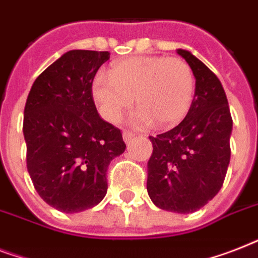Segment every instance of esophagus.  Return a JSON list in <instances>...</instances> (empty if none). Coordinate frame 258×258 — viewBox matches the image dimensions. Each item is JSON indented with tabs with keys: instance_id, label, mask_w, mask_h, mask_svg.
<instances>
[{
	"instance_id": "1",
	"label": "esophagus",
	"mask_w": 258,
	"mask_h": 258,
	"mask_svg": "<svg viewBox=\"0 0 258 258\" xmlns=\"http://www.w3.org/2000/svg\"><path fill=\"white\" fill-rule=\"evenodd\" d=\"M134 137H135V134L130 133V131H124V133H123V139H124L125 143H130Z\"/></svg>"
}]
</instances>
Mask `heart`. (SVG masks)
I'll list each match as a JSON object with an SVG mask.
<instances>
[{
    "mask_svg": "<svg viewBox=\"0 0 258 258\" xmlns=\"http://www.w3.org/2000/svg\"><path fill=\"white\" fill-rule=\"evenodd\" d=\"M196 79L191 67L179 57L133 56L116 61L109 74H97L92 95L108 121H117L134 104L141 111L135 123L169 127L179 123L191 107Z\"/></svg>",
    "mask_w": 258,
    "mask_h": 258,
    "instance_id": "obj_1",
    "label": "heart"
}]
</instances>
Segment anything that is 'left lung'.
I'll return each mask as SVG.
<instances>
[{"instance_id":"8db88e82","label":"left lung","mask_w":258,"mask_h":258,"mask_svg":"<svg viewBox=\"0 0 258 258\" xmlns=\"http://www.w3.org/2000/svg\"><path fill=\"white\" fill-rule=\"evenodd\" d=\"M191 67L196 93L187 115L167 133L150 137L147 191L167 212H197L217 196L230 162L233 120L222 84L188 50L178 49Z\"/></svg>"}]
</instances>
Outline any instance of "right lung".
I'll return each mask as SVG.
<instances>
[{"label": "right lung", "mask_w": 258, "mask_h": 258, "mask_svg": "<svg viewBox=\"0 0 258 258\" xmlns=\"http://www.w3.org/2000/svg\"><path fill=\"white\" fill-rule=\"evenodd\" d=\"M108 52L75 49L50 64L30 88L24 109L26 167L38 196L62 213L96 206L107 170L124 153L121 131L97 113L92 82Z\"/></svg>", "instance_id": "add662e5"}]
</instances>
